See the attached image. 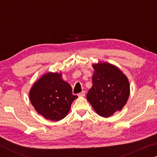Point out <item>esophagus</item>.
Returning a JSON list of instances; mask_svg holds the SVG:
<instances>
[{
    "label": "esophagus",
    "mask_w": 157,
    "mask_h": 157,
    "mask_svg": "<svg viewBox=\"0 0 157 157\" xmlns=\"http://www.w3.org/2000/svg\"><path fill=\"white\" fill-rule=\"evenodd\" d=\"M78 95V96H84V95H85V91H82L80 93H79Z\"/></svg>",
    "instance_id": "esophagus-1"
}]
</instances>
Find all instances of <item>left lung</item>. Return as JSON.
Here are the masks:
<instances>
[{
    "instance_id": "obj_1",
    "label": "left lung",
    "mask_w": 157,
    "mask_h": 157,
    "mask_svg": "<svg viewBox=\"0 0 157 157\" xmlns=\"http://www.w3.org/2000/svg\"><path fill=\"white\" fill-rule=\"evenodd\" d=\"M93 67V86L86 98L98 115L107 118L126 104L129 95V81L121 70L109 63L100 62Z\"/></svg>"
}]
</instances>
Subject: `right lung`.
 Returning <instances> with one entry per match:
<instances>
[{"label": "right lung", "mask_w": 157, "mask_h": 157, "mask_svg": "<svg viewBox=\"0 0 157 157\" xmlns=\"http://www.w3.org/2000/svg\"><path fill=\"white\" fill-rule=\"evenodd\" d=\"M77 98L72 94L71 85L62 80V74L54 73L42 76L30 91L31 103L36 111L53 121L64 118Z\"/></svg>", "instance_id": "add662e5"}]
</instances>
